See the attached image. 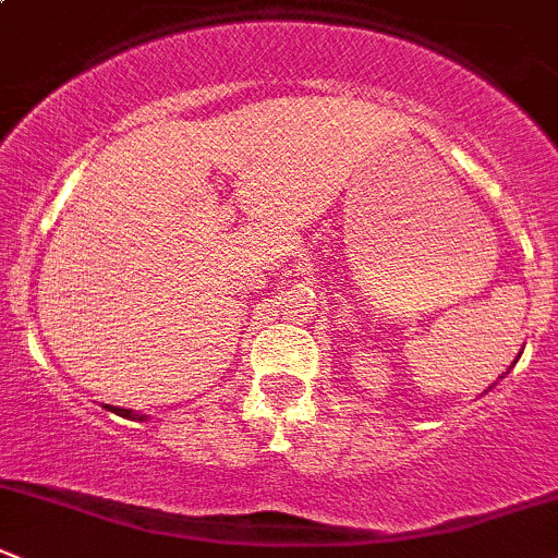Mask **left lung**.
I'll return each instance as SVG.
<instances>
[{"label":"left lung","instance_id":"obj_1","mask_svg":"<svg viewBox=\"0 0 558 558\" xmlns=\"http://www.w3.org/2000/svg\"><path fill=\"white\" fill-rule=\"evenodd\" d=\"M519 356H521V353H519ZM513 364H517V362H513ZM508 375V373H506ZM489 388H493V386H489ZM489 388H487V391H489ZM487 391H484V393H487Z\"/></svg>","mask_w":558,"mask_h":558}]
</instances>
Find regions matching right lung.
<instances>
[{
    "instance_id": "obj_1",
    "label": "right lung",
    "mask_w": 558,
    "mask_h": 558,
    "mask_svg": "<svg viewBox=\"0 0 558 558\" xmlns=\"http://www.w3.org/2000/svg\"><path fill=\"white\" fill-rule=\"evenodd\" d=\"M104 407L109 412H113V415L128 417V421H148V415H141V412H135V410H122V407H111V404H104Z\"/></svg>"
}]
</instances>
